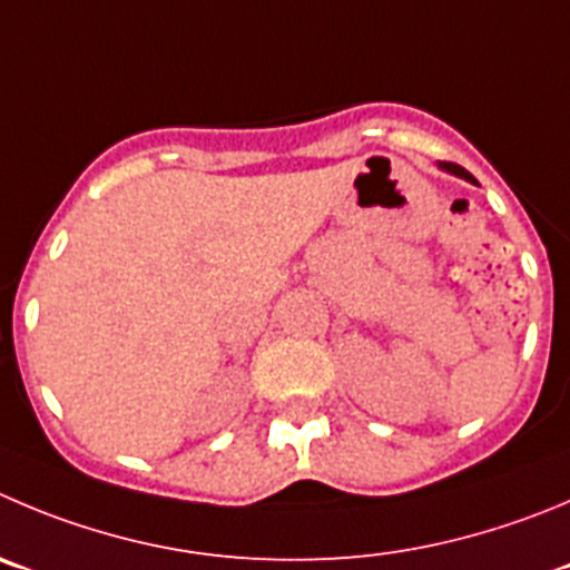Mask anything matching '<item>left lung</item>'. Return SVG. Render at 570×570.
Returning <instances> with one entry per match:
<instances>
[{
	"instance_id": "1",
	"label": "left lung",
	"mask_w": 570,
	"mask_h": 570,
	"mask_svg": "<svg viewBox=\"0 0 570 570\" xmlns=\"http://www.w3.org/2000/svg\"><path fill=\"white\" fill-rule=\"evenodd\" d=\"M441 168H444V171H450V174H455V177H464V179H470V183H475V177H472L470 171H464L461 165H455V163H441Z\"/></svg>"
}]
</instances>
